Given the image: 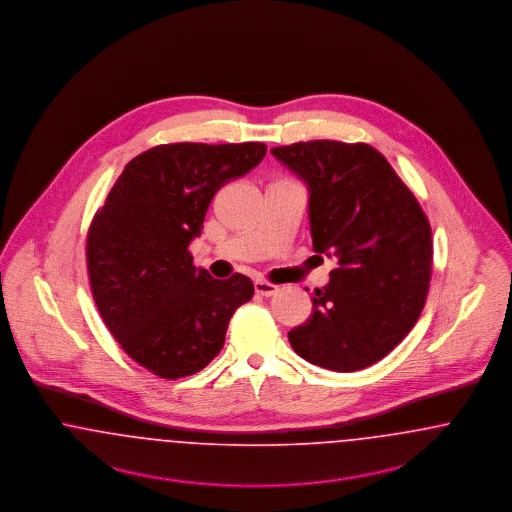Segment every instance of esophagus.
I'll return each mask as SVG.
<instances>
[{
  "label": "esophagus",
  "instance_id": "obj_1",
  "mask_svg": "<svg viewBox=\"0 0 512 512\" xmlns=\"http://www.w3.org/2000/svg\"><path fill=\"white\" fill-rule=\"evenodd\" d=\"M254 290L260 294V296H273V294H277L279 292V287L277 285H271V283H267V281H262V279H258V281H254Z\"/></svg>",
  "mask_w": 512,
  "mask_h": 512
}]
</instances>
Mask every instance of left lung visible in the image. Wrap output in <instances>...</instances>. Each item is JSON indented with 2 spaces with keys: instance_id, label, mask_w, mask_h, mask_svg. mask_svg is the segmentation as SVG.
<instances>
[{
  "instance_id": "8db88e82",
  "label": "left lung",
  "mask_w": 512,
  "mask_h": 512,
  "mask_svg": "<svg viewBox=\"0 0 512 512\" xmlns=\"http://www.w3.org/2000/svg\"><path fill=\"white\" fill-rule=\"evenodd\" d=\"M308 185L313 250L336 256L312 317L289 333L313 365L350 373L388 356L423 312L430 223L390 162L367 143L317 139L271 149Z\"/></svg>"
}]
</instances>
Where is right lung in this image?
I'll use <instances>...</instances> for the list:
<instances>
[{"mask_svg": "<svg viewBox=\"0 0 512 512\" xmlns=\"http://www.w3.org/2000/svg\"><path fill=\"white\" fill-rule=\"evenodd\" d=\"M264 143H172L130 160L89 225L95 306L122 350L156 377H189L220 354L235 310L254 294L214 279L189 245L218 189L262 162Z\"/></svg>", "mask_w": 512, "mask_h": 512, "instance_id": "1", "label": "right lung"}]
</instances>
